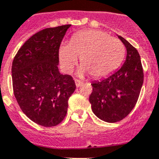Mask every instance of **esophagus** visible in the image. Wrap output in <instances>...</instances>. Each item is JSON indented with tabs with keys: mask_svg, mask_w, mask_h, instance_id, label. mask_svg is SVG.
Wrapping results in <instances>:
<instances>
[{
	"mask_svg": "<svg viewBox=\"0 0 159 159\" xmlns=\"http://www.w3.org/2000/svg\"><path fill=\"white\" fill-rule=\"evenodd\" d=\"M75 85H76V87H80L81 85L83 84V82L80 80H75Z\"/></svg>",
	"mask_w": 159,
	"mask_h": 159,
	"instance_id": "obj_1",
	"label": "esophagus"
}]
</instances>
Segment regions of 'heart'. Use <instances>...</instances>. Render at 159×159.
<instances>
[{
	"label": "heart",
	"mask_w": 159,
	"mask_h": 159,
	"mask_svg": "<svg viewBox=\"0 0 159 159\" xmlns=\"http://www.w3.org/2000/svg\"><path fill=\"white\" fill-rule=\"evenodd\" d=\"M62 67L70 71L80 58L79 74H89L93 78L108 76L121 65L125 47L116 38L99 30H85L71 38L70 43H62L58 50Z\"/></svg>",
	"instance_id": "obj_1"
}]
</instances>
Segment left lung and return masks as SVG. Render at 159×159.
<instances>
[{
    "instance_id": "1",
    "label": "left lung",
    "mask_w": 159,
    "mask_h": 159,
    "mask_svg": "<svg viewBox=\"0 0 159 159\" xmlns=\"http://www.w3.org/2000/svg\"><path fill=\"white\" fill-rule=\"evenodd\" d=\"M127 49L124 65L110 76L91 84L89 102L95 115L107 123L128 116L136 106L144 81L141 57L136 48L119 35Z\"/></svg>"
}]
</instances>
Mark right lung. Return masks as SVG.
I'll return each mask as SVG.
<instances>
[{"label":"right lung","instance_id":"right-lung-1","mask_svg":"<svg viewBox=\"0 0 159 159\" xmlns=\"http://www.w3.org/2000/svg\"><path fill=\"white\" fill-rule=\"evenodd\" d=\"M62 25L38 31L18 49L12 63L14 97L35 124L53 127L66 117L68 99L76 89L69 75L58 70V50L67 29Z\"/></svg>","mask_w":159,"mask_h":159}]
</instances>
